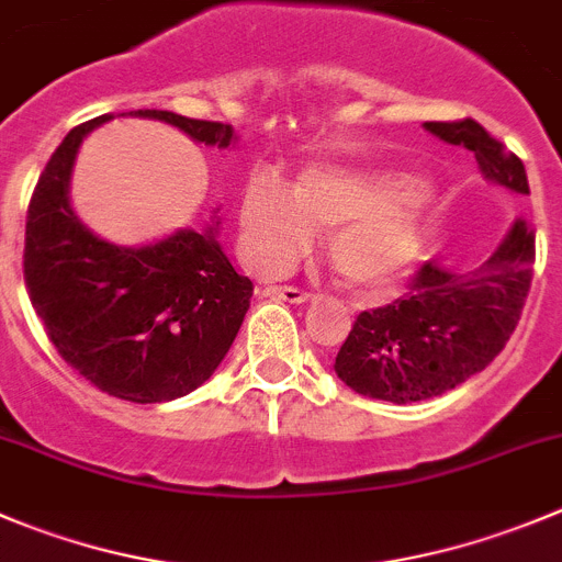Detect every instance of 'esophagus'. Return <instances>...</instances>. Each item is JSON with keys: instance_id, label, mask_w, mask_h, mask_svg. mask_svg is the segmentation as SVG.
<instances>
[{"instance_id": "obj_1", "label": "esophagus", "mask_w": 562, "mask_h": 562, "mask_svg": "<svg viewBox=\"0 0 562 562\" xmlns=\"http://www.w3.org/2000/svg\"><path fill=\"white\" fill-rule=\"evenodd\" d=\"M267 297H272V301H286V303H306L308 292L297 290V286H267L265 290Z\"/></svg>"}]
</instances>
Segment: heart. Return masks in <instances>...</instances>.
Masks as SVG:
<instances>
[{
	"label": "heart",
	"instance_id": "b5f03b06",
	"mask_svg": "<svg viewBox=\"0 0 562 562\" xmlns=\"http://www.w3.org/2000/svg\"><path fill=\"white\" fill-rule=\"evenodd\" d=\"M427 192L403 173L308 168L295 190L256 168L243 187L239 226L250 265L276 272L312 243L314 226H336L328 261L352 292L383 290L425 248Z\"/></svg>",
	"mask_w": 562,
	"mask_h": 562
}]
</instances>
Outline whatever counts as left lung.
Wrapping results in <instances>:
<instances>
[{"label": "left lung", "instance_id": "left-lung-1", "mask_svg": "<svg viewBox=\"0 0 562 562\" xmlns=\"http://www.w3.org/2000/svg\"><path fill=\"white\" fill-rule=\"evenodd\" d=\"M425 130L438 140L474 151L488 181L530 195L525 162L477 121H430ZM532 265L536 234L521 217L477 270L458 272L425 261L408 295L358 314L336 356V375L352 392L397 405L461 386L499 356L516 330Z\"/></svg>", "mask_w": 562, "mask_h": 562}]
</instances>
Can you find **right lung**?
Returning a JSON list of instances; mask_svg holds the SVG:
<instances>
[{
  "label": "right lung",
  "instance_id": "add662e5",
  "mask_svg": "<svg viewBox=\"0 0 562 562\" xmlns=\"http://www.w3.org/2000/svg\"><path fill=\"white\" fill-rule=\"evenodd\" d=\"M130 115L162 121L204 146L237 140L217 121L168 110ZM110 117L74 126L37 179L26 212V292L52 345L85 381L130 403H168L210 381L254 284L223 254L217 217L206 232L179 228L140 248L106 243L79 221L68 198L74 162L85 137Z\"/></svg>",
  "mask_w": 562,
  "mask_h": 562
}]
</instances>
